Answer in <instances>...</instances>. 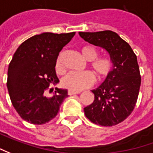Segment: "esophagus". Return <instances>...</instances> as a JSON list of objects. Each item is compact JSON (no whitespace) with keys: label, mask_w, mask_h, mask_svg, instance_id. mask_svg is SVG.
I'll return each mask as SVG.
<instances>
[{"label":"esophagus","mask_w":153,"mask_h":153,"mask_svg":"<svg viewBox=\"0 0 153 153\" xmlns=\"http://www.w3.org/2000/svg\"><path fill=\"white\" fill-rule=\"evenodd\" d=\"M79 92H76V91H68V94L69 96H73V95H76V94H79Z\"/></svg>","instance_id":"esophagus-1"}]
</instances>
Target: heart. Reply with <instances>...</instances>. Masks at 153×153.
<instances>
[{
    "mask_svg": "<svg viewBox=\"0 0 153 153\" xmlns=\"http://www.w3.org/2000/svg\"><path fill=\"white\" fill-rule=\"evenodd\" d=\"M80 53L86 61L91 62V67L98 78L105 77L112 68V62L108 58H97V51L91 45H85L81 47ZM56 68L58 71L62 70L61 56H58ZM95 78L90 72L74 73L70 72L62 79V85L73 91H80L87 87L92 85Z\"/></svg>",
    "mask_w": 153,
    "mask_h": 153,
    "instance_id": "heart-1",
    "label": "heart"
}]
</instances>
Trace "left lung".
Segmentation results:
<instances>
[{
  "label": "left lung",
  "mask_w": 153,
  "mask_h": 153,
  "mask_svg": "<svg viewBox=\"0 0 153 153\" xmlns=\"http://www.w3.org/2000/svg\"><path fill=\"white\" fill-rule=\"evenodd\" d=\"M79 34L88 43L106 51L113 63L104 81L91 91L95 100L84 108L85 114L98 125L119 124L133 111L139 95L140 75L137 57L130 45L111 30Z\"/></svg>",
  "instance_id": "8db88e82"
}]
</instances>
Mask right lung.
Returning <instances> with one entry per match:
<instances>
[{"mask_svg": "<svg viewBox=\"0 0 153 153\" xmlns=\"http://www.w3.org/2000/svg\"><path fill=\"white\" fill-rule=\"evenodd\" d=\"M75 32L36 34L19 45L7 72V90L15 110L25 121L43 124L54 119L68 90L56 88L48 97L45 91L50 84L59 82L56 62L59 52L72 40Z\"/></svg>", "mask_w": 153, "mask_h": 153, "instance_id": "1", "label": "right lung"}]
</instances>
